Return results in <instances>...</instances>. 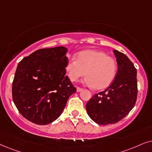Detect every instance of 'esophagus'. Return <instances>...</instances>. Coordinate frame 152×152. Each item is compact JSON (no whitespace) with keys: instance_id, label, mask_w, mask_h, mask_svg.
<instances>
[{"instance_id":"1","label":"esophagus","mask_w":152,"mask_h":152,"mask_svg":"<svg viewBox=\"0 0 152 152\" xmlns=\"http://www.w3.org/2000/svg\"><path fill=\"white\" fill-rule=\"evenodd\" d=\"M82 90H83V89L81 88H79V87H77V88H76V91H77L78 92H80V91H82Z\"/></svg>"}]
</instances>
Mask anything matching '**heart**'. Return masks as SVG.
<instances>
[{
    "label": "heart",
    "instance_id": "1",
    "mask_svg": "<svg viewBox=\"0 0 152 152\" xmlns=\"http://www.w3.org/2000/svg\"><path fill=\"white\" fill-rule=\"evenodd\" d=\"M117 62L101 50L88 49L80 52L76 60L72 58L66 62L65 70L72 81H77L86 76L84 82L96 90L106 88L116 76Z\"/></svg>",
    "mask_w": 152,
    "mask_h": 152
}]
</instances>
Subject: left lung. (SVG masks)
<instances>
[{
    "label": "left lung",
    "instance_id": "obj_1",
    "mask_svg": "<svg viewBox=\"0 0 152 152\" xmlns=\"http://www.w3.org/2000/svg\"><path fill=\"white\" fill-rule=\"evenodd\" d=\"M118 71L108 88L95 94L86 104L88 114L100 125L115 124L129 114L137 99V70L129 58L115 50Z\"/></svg>",
    "mask_w": 152,
    "mask_h": 152
}]
</instances>
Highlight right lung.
I'll use <instances>...</instances> for the list:
<instances>
[{
    "label": "right lung",
    "mask_w": 152,
    "mask_h": 152,
    "mask_svg": "<svg viewBox=\"0 0 152 152\" xmlns=\"http://www.w3.org/2000/svg\"><path fill=\"white\" fill-rule=\"evenodd\" d=\"M64 46L37 50L18 64L12 83V99L30 122L50 124L62 114L69 97L76 92L66 76L68 58Z\"/></svg>",
    "instance_id": "right-lung-1"
}]
</instances>
